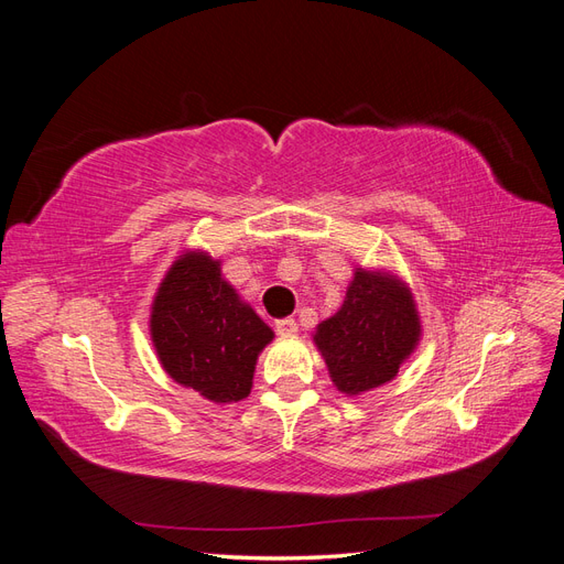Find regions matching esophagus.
Returning a JSON list of instances; mask_svg holds the SVG:
<instances>
[{"label":"esophagus","instance_id":"esophagus-1","mask_svg":"<svg viewBox=\"0 0 564 564\" xmlns=\"http://www.w3.org/2000/svg\"><path fill=\"white\" fill-rule=\"evenodd\" d=\"M275 332H278V334H282V336L296 334V332H299V324H296L294 319H289V317H284V319H275Z\"/></svg>","mask_w":564,"mask_h":564}]
</instances>
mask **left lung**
I'll use <instances>...</instances> for the list:
<instances>
[{"instance_id":"1","label":"left lung","mask_w":564,"mask_h":564,"mask_svg":"<svg viewBox=\"0 0 564 564\" xmlns=\"http://www.w3.org/2000/svg\"><path fill=\"white\" fill-rule=\"evenodd\" d=\"M421 336L409 284L392 270L357 265L344 305L317 324L313 344L336 390L357 398L395 379Z\"/></svg>"}]
</instances>
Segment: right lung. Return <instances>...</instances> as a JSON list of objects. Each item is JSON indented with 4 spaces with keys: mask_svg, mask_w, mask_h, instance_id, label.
Wrapping results in <instances>:
<instances>
[{
    "mask_svg": "<svg viewBox=\"0 0 564 564\" xmlns=\"http://www.w3.org/2000/svg\"><path fill=\"white\" fill-rule=\"evenodd\" d=\"M272 338L224 278L218 256L204 249H185L169 265L150 305V340L162 369L214 404L249 395L256 362Z\"/></svg>",
    "mask_w": 564,
    "mask_h": 564,
    "instance_id": "right-lung-1",
    "label": "right lung"
}]
</instances>
